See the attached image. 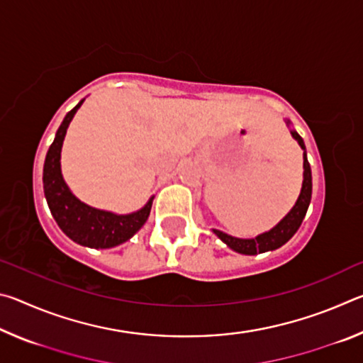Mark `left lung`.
Segmentation results:
<instances>
[{"mask_svg":"<svg viewBox=\"0 0 363 363\" xmlns=\"http://www.w3.org/2000/svg\"><path fill=\"white\" fill-rule=\"evenodd\" d=\"M291 134L293 138L298 140L301 149L304 150V181H303V189H301L296 205L293 206V210L288 213L272 230L262 233V235H257L256 238H250V240L235 238V237L227 235V233L220 230H214V233H216L220 240H223L227 247L232 248L233 251H237V253L257 255V253H264V251L277 250L281 247V245H285L288 240H290V238L299 229L301 223H303V219L307 213V208H309V203H311L312 174H311V164L307 162L306 145H304L303 138H301L296 131H291Z\"/></svg>","mask_w":363,"mask_h":363,"instance_id":"obj_1","label":"left lung"}]
</instances>
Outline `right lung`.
<instances>
[{
    "label": "right lung",
    "mask_w": 363,
    "mask_h": 363,
    "mask_svg": "<svg viewBox=\"0 0 363 363\" xmlns=\"http://www.w3.org/2000/svg\"><path fill=\"white\" fill-rule=\"evenodd\" d=\"M82 104L83 101L65 115L62 125L56 133V139L49 147L43 168V187L52 218L67 237L89 248H112L130 240L145 224L150 214L153 196L143 210L118 216L84 205L70 192L60 174V149L67 128Z\"/></svg>",
    "instance_id": "right-lung-1"
}]
</instances>
